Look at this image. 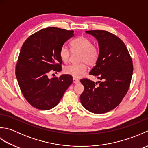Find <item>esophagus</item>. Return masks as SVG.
Masks as SVG:
<instances>
[{
	"instance_id": "34e87169",
	"label": "esophagus",
	"mask_w": 148,
	"mask_h": 148,
	"mask_svg": "<svg viewBox=\"0 0 148 148\" xmlns=\"http://www.w3.org/2000/svg\"><path fill=\"white\" fill-rule=\"evenodd\" d=\"M73 83L74 84H77L79 83V80L77 79H76V78H73Z\"/></svg>"
}]
</instances>
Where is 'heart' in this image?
<instances>
[{"mask_svg": "<svg viewBox=\"0 0 148 148\" xmlns=\"http://www.w3.org/2000/svg\"><path fill=\"white\" fill-rule=\"evenodd\" d=\"M71 51L79 53L78 62L76 64H72L66 66L64 69L65 74L71 75L72 77L79 78L83 76L87 71V64L93 66L96 64L99 57V50L97 47L92 44L90 39L84 36H79L71 42ZM71 51L67 47L64 45L61 47L59 55L62 60L69 62L71 56Z\"/></svg>", "mask_w": 148, "mask_h": 148, "instance_id": "1", "label": "heart"}]
</instances>
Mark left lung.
<instances>
[{"mask_svg":"<svg viewBox=\"0 0 148 148\" xmlns=\"http://www.w3.org/2000/svg\"><path fill=\"white\" fill-rule=\"evenodd\" d=\"M86 33L98 40L99 57L90 74L100 81L81 79L84 90L80 100L88 111L102 114L116 108L127 94L133 74L132 60L125 43L114 34L102 30Z\"/></svg>","mask_w":148,"mask_h":148,"instance_id":"1","label":"left lung"}]
</instances>
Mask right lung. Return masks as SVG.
I'll return each mask as SVG.
<instances>
[{"instance_id":"1","label":"right lung","mask_w":148,"mask_h":148,"mask_svg":"<svg viewBox=\"0 0 148 148\" xmlns=\"http://www.w3.org/2000/svg\"><path fill=\"white\" fill-rule=\"evenodd\" d=\"M73 36V30L48 27L32 34L22 45L16 76L25 99L34 108H53L72 83L71 75L49 79L48 74L51 71L57 73L62 70L60 49Z\"/></svg>"}]
</instances>
